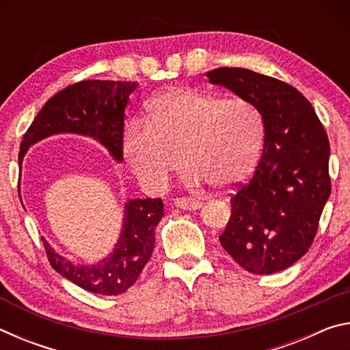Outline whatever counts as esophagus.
Returning <instances> with one entry per match:
<instances>
[{
	"mask_svg": "<svg viewBox=\"0 0 350 350\" xmlns=\"http://www.w3.org/2000/svg\"><path fill=\"white\" fill-rule=\"evenodd\" d=\"M174 205L177 206V208H182V210H198L200 208V204L198 199H193V198H179L174 200Z\"/></svg>",
	"mask_w": 350,
	"mask_h": 350,
	"instance_id": "1",
	"label": "esophagus"
}]
</instances>
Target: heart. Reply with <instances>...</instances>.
Masks as SVG:
<instances>
[{
    "label": "heart",
    "instance_id": "1",
    "mask_svg": "<svg viewBox=\"0 0 350 350\" xmlns=\"http://www.w3.org/2000/svg\"><path fill=\"white\" fill-rule=\"evenodd\" d=\"M264 117L244 98L173 88L151 100L145 123L129 122L123 151L137 179L161 189L182 162L189 185L227 189L252 173L264 142Z\"/></svg>",
    "mask_w": 350,
    "mask_h": 350
}]
</instances>
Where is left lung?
Wrapping results in <instances>:
<instances>
[{"label": "left lung", "instance_id": "obj_1", "mask_svg": "<svg viewBox=\"0 0 350 350\" xmlns=\"http://www.w3.org/2000/svg\"><path fill=\"white\" fill-rule=\"evenodd\" d=\"M206 77L256 105L265 126L258 167L230 199L219 241L250 273H276L315 239L330 196L327 134L309 100L287 83L244 68H217Z\"/></svg>", "mask_w": 350, "mask_h": 350}]
</instances>
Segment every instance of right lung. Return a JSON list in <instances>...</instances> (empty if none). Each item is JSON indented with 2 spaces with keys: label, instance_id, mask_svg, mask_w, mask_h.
I'll return each instance as SVG.
<instances>
[{
  "label": "right lung",
  "instance_id": "1",
  "mask_svg": "<svg viewBox=\"0 0 350 350\" xmlns=\"http://www.w3.org/2000/svg\"><path fill=\"white\" fill-rule=\"evenodd\" d=\"M137 83L83 80L47 100L20 145L18 163L37 142L54 134H80L98 140L117 162L123 161L125 108ZM163 216L157 199H131L125 204L120 238L111 256L94 265H79L63 258L41 238L54 270L75 286L97 295H120L137 281L156 244V227Z\"/></svg>",
  "mask_w": 350,
  "mask_h": 350
}]
</instances>
